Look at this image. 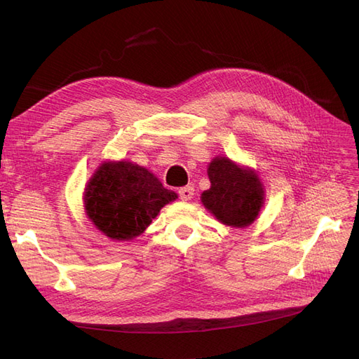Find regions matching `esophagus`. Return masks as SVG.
Masks as SVG:
<instances>
[{
	"label": "esophagus",
	"mask_w": 359,
	"mask_h": 359,
	"mask_svg": "<svg viewBox=\"0 0 359 359\" xmlns=\"http://www.w3.org/2000/svg\"><path fill=\"white\" fill-rule=\"evenodd\" d=\"M178 194H180V198H181L182 201H190V199L193 198V194H194V189H193L191 186L182 187V189L178 190Z\"/></svg>",
	"instance_id": "esophagus-1"
}]
</instances>
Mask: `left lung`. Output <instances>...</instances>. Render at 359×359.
<instances>
[{
  "mask_svg": "<svg viewBox=\"0 0 359 359\" xmlns=\"http://www.w3.org/2000/svg\"><path fill=\"white\" fill-rule=\"evenodd\" d=\"M211 187L201 196L203 206L226 226L247 227L264 206L265 186L257 172L229 157L217 156L208 165Z\"/></svg>",
  "mask_w": 359,
  "mask_h": 359,
  "instance_id": "left-lung-1",
  "label": "left lung"
}]
</instances>
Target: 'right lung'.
<instances>
[{"label":"right lung","mask_w":359,"mask_h":359,"mask_svg":"<svg viewBox=\"0 0 359 359\" xmlns=\"http://www.w3.org/2000/svg\"><path fill=\"white\" fill-rule=\"evenodd\" d=\"M178 194L163 187L147 168L133 161L100 163L83 191L85 214L114 241H130L158 215L163 206Z\"/></svg>","instance_id":"obj_1"}]
</instances>
